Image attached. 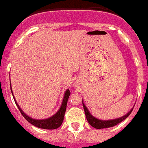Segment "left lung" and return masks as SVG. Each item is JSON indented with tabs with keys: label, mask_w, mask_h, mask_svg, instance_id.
<instances>
[{
	"label": "left lung",
	"mask_w": 148,
	"mask_h": 148,
	"mask_svg": "<svg viewBox=\"0 0 148 148\" xmlns=\"http://www.w3.org/2000/svg\"><path fill=\"white\" fill-rule=\"evenodd\" d=\"M82 105H83L84 111H85V114H86V117L87 119V121L89 123V125H92L93 127L97 128V129H101V128H107V127H111L113 126H115L119 123H121L125 119H126L127 117L129 116L130 114L132 113L133 108L130 110L129 112H127V114H125L124 116L119 118V119H111V120H101V119H96L95 117H94L92 114H91L89 111L88 110L87 107L85 106V104L83 103V100H82Z\"/></svg>",
	"instance_id": "left-lung-1"
}]
</instances>
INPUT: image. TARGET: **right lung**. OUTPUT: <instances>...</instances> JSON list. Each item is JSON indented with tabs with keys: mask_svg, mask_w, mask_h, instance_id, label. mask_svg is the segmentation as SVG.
<instances>
[{
	"mask_svg": "<svg viewBox=\"0 0 148 148\" xmlns=\"http://www.w3.org/2000/svg\"><path fill=\"white\" fill-rule=\"evenodd\" d=\"M10 90H11V93L13 95V97H14V101L16 103V106L18 108V109L20 110V112L22 114L25 119L27 120L28 122H29L31 125H34L37 127H40V128H42V129H49V130H53L56 129V128H58L59 127H60V125H62V121H63V119H64V115L65 112H66V106H67V101H68L69 97L70 95V91L67 89L66 91V92L64 94V97H63V99H62V105L60 106V109L58 110V112L56 113L55 114H53V116L49 117L48 119H32L31 117H29L27 114H25L24 112H23V110L21 109V107L19 106V105L16 102V99L14 98V94H13L12 88H11V86H10Z\"/></svg>",
	"mask_w": 148,
	"mask_h": 148,
	"instance_id": "add662e5",
	"label": "right lung"
}]
</instances>
